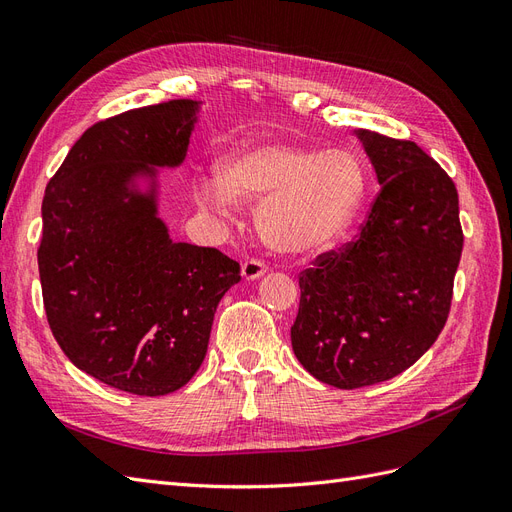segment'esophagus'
I'll list each match as a JSON object with an SVG mask.
<instances>
[{
	"mask_svg": "<svg viewBox=\"0 0 512 512\" xmlns=\"http://www.w3.org/2000/svg\"><path fill=\"white\" fill-rule=\"evenodd\" d=\"M267 269H269L267 262L260 260V258H250L241 265V273H243L245 280H258L260 275L267 273Z\"/></svg>",
	"mask_w": 512,
	"mask_h": 512,
	"instance_id": "obj_1",
	"label": "esophagus"
}]
</instances>
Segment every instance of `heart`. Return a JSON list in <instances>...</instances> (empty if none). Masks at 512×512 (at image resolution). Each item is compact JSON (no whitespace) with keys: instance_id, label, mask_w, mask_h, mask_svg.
Returning a JSON list of instances; mask_svg holds the SVG:
<instances>
[{"instance_id":"1","label":"heart","mask_w":512,"mask_h":512,"mask_svg":"<svg viewBox=\"0 0 512 512\" xmlns=\"http://www.w3.org/2000/svg\"><path fill=\"white\" fill-rule=\"evenodd\" d=\"M367 196V173L346 149L262 143L222 160L218 177L200 183L205 203L226 209L258 200L254 222L273 252L301 256L344 235Z\"/></svg>"}]
</instances>
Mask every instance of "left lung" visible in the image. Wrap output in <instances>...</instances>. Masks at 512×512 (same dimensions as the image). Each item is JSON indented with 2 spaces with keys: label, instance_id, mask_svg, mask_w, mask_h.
I'll list each match as a JSON object with an SVG mask.
<instances>
[{
  "label": "left lung",
  "instance_id": "obj_1",
  "mask_svg": "<svg viewBox=\"0 0 512 512\" xmlns=\"http://www.w3.org/2000/svg\"><path fill=\"white\" fill-rule=\"evenodd\" d=\"M382 190L359 235L299 273L292 350L324 384L361 389L414 365L442 333L463 250L459 196L414 141L359 130Z\"/></svg>",
  "mask_w": 512,
  "mask_h": 512
}]
</instances>
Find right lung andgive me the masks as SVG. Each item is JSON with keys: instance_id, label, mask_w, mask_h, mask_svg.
Masks as SVG:
<instances>
[{"instance_id": "obj_1", "label": "right lung", "mask_w": 512, "mask_h": 512, "mask_svg": "<svg viewBox=\"0 0 512 512\" xmlns=\"http://www.w3.org/2000/svg\"><path fill=\"white\" fill-rule=\"evenodd\" d=\"M196 102L132 108L87 128L46 185L38 271L53 337L85 374L132 395L181 389L203 363L215 309L241 280L215 247L173 243L136 173L177 166Z\"/></svg>"}]
</instances>
